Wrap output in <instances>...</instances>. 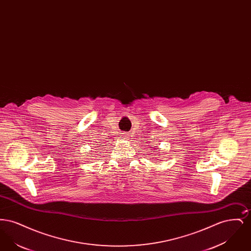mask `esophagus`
<instances>
[{
  "label": "esophagus",
  "mask_w": 251,
  "mask_h": 251,
  "mask_svg": "<svg viewBox=\"0 0 251 251\" xmlns=\"http://www.w3.org/2000/svg\"><path fill=\"white\" fill-rule=\"evenodd\" d=\"M124 137H126V136H124Z\"/></svg>",
  "instance_id": "esophagus-1"
}]
</instances>
